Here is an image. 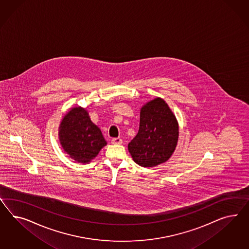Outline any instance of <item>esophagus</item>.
Segmentation results:
<instances>
[{"label": "esophagus", "instance_id": "34e87169", "mask_svg": "<svg viewBox=\"0 0 249 249\" xmlns=\"http://www.w3.org/2000/svg\"><path fill=\"white\" fill-rule=\"evenodd\" d=\"M111 143L115 144V145H121L122 143V140L121 138H114V139L111 140Z\"/></svg>", "mask_w": 249, "mask_h": 249}]
</instances>
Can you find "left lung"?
Segmentation results:
<instances>
[{
    "mask_svg": "<svg viewBox=\"0 0 249 249\" xmlns=\"http://www.w3.org/2000/svg\"><path fill=\"white\" fill-rule=\"evenodd\" d=\"M178 140V123L166 101L156 98L141 109L139 132L128 149L138 165L148 168L167 161Z\"/></svg>",
    "mask_w": 249,
    "mask_h": 249,
    "instance_id": "1",
    "label": "left lung"
}]
</instances>
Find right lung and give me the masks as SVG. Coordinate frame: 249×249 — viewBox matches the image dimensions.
Wrapping results in <instances>:
<instances>
[{"label":"right lung","mask_w":249,"mask_h":249,"mask_svg":"<svg viewBox=\"0 0 249 249\" xmlns=\"http://www.w3.org/2000/svg\"><path fill=\"white\" fill-rule=\"evenodd\" d=\"M61 147L75 161L88 163L107 145L101 129L90 121L84 107H72L59 127Z\"/></svg>","instance_id":"right-lung-1"}]
</instances>
